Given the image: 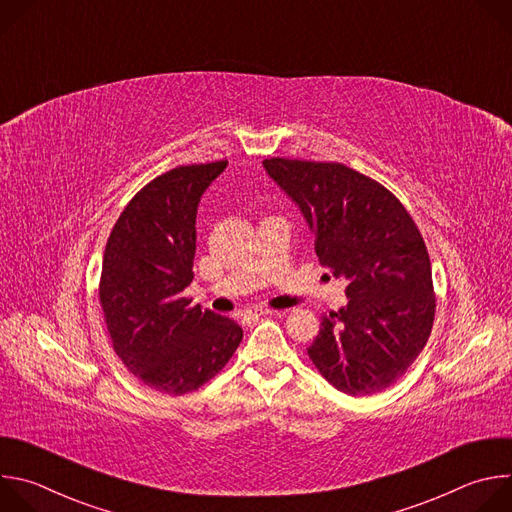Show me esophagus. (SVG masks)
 Returning a JSON list of instances; mask_svg holds the SVG:
<instances>
[{"label":"esophagus","instance_id":"esophagus-1","mask_svg":"<svg viewBox=\"0 0 512 512\" xmlns=\"http://www.w3.org/2000/svg\"><path fill=\"white\" fill-rule=\"evenodd\" d=\"M269 314H275L273 310L269 308H255V310H245L243 312V318H249V320H257L261 316H269Z\"/></svg>","mask_w":512,"mask_h":512}]
</instances>
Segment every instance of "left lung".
Wrapping results in <instances>:
<instances>
[{
	"instance_id": "left-lung-1",
	"label": "left lung",
	"mask_w": 512,
	"mask_h": 512,
	"mask_svg": "<svg viewBox=\"0 0 512 512\" xmlns=\"http://www.w3.org/2000/svg\"><path fill=\"white\" fill-rule=\"evenodd\" d=\"M263 166L304 212L322 267L348 279V304L322 316L308 348L314 367L352 397L391 387L435 318L431 263L411 214L383 184L338 162L269 158Z\"/></svg>"
}]
</instances>
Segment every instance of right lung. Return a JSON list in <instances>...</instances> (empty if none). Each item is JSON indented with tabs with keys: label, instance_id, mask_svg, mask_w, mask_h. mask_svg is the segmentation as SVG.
<instances>
[{
	"label": "right lung",
	"instance_id": "obj_1",
	"mask_svg": "<svg viewBox=\"0 0 512 512\" xmlns=\"http://www.w3.org/2000/svg\"><path fill=\"white\" fill-rule=\"evenodd\" d=\"M227 160L178 166L145 184L107 239L99 302L115 354L150 389H200L235 354L241 326L182 296L196 253V208Z\"/></svg>",
	"mask_w": 512,
	"mask_h": 512
}]
</instances>
